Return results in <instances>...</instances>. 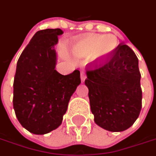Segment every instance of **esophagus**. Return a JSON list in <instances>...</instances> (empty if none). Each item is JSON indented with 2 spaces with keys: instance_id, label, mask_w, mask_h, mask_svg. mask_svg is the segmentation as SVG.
Instances as JSON below:
<instances>
[{
  "instance_id": "34e87169",
  "label": "esophagus",
  "mask_w": 156,
  "mask_h": 156,
  "mask_svg": "<svg viewBox=\"0 0 156 156\" xmlns=\"http://www.w3.org/2000/svg\"><path fill=\"white\" fill-rule=\"evenodd\" d=\"M86 78H87V76H86V74H85L83 72H82L81 73V80L83 82L84 81L85 79H86Z\"/></svg>"
}]
</instances>
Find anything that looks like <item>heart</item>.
<instances>
[{"label": "heart", "mask_w": 156, "mask_h": 156, "mask_svg": "<svg viewBox=\"0 0 156 156\" xmlns=\"http://www.w3.org/2000/svg\"><path fill=\"white\" fill-rule=\"evenodd\" d=\"M117 41L114 36L90 35L79 39L73 45V51L78 57L91 55L94 60L107 58L116 48Z\"/></svg>", "instance_id": "b5f03b06"}]
</instances>
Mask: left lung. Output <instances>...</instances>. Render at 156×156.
I'll list each match as a JSON object with an SVG mask.
<instances>
[{
  "mask_svg": "<svg viewBox=\"0 0 156 156\" xmlns=\"http://www.w3.org/2000/svg\"><path fill=\"white\" fill-rule=\"evenodd\" d=\"M86 73L95 123L112 132L132 126L142 107L141 75L134 51L119 44L107 58L87 65Z\"/></svg>",
  "mask_w": 156,
  "mask_h": 156,
  "instance_id": "8db88e82",
  "label": "left lung"
}]
</instances>
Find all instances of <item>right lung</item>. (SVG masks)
<instances>
[{
    "label": "right lung",
    "instance_id": "right-lung-1",
    "mask_svg": "<svg viewBox=\"0 0 156 156\" xmlns=\"http://www.w3.org/2000/svg\"><path fill=\"white\" fill-rule=\"evenodd\" d=\"M61 29L36 34L19 58L13 83V108L22 127L35 134H48L62 124L68 102L81 83L80 72L62 75L55 70Z\"/></svg>",
    "mask_w": 156,
    "mask_h": 156
}]
</instances>
